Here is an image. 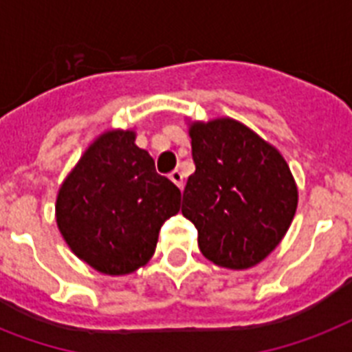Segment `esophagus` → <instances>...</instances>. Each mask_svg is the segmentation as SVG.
<instances>
[{
    "label": "esophagus",
    "instance_id": "esophagus-1",
    "mask_svg": "<svg viewBox=\"0 0 352 352\" xmlns=\"http://www.w3.org/2000/svg\"><path fill=\"white\" fill-rule=\"evenodd\" d=\"M170 179H171V181H173V182H175L177 186H179V188H181V190H182V186H184V181H182L181 170H173V171H171V173H170Z\"/></svg>",
    "mask_w": 352,
    "mask_h": 352
}]
</instances>
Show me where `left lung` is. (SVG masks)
I'll return each instance as SVG.
<instances>
[{
  "label": "left lung",
  "instance_id": "left-lung-1",
  "mask_svg": "<svg viewBox=\"0 0 352 352\" xmlns=\"http://www.w3.org/2000/svg\"><path fill=\"white\" fill-rule=\"evenodd\" d=\"M195 173L182 193V215L215 265L245 270L281 243L298 208V186L283 155L234 118L192 122Z\"/></svg>",
  "mask_w": 352,
  "mask_h": 352
}]
</instances>
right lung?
Returning a JSON list of instances; mask_svg holds the SVG:
<instances>
[{"instance_id":"add662e5","label":"right lung","mask_w":352,"mask_h":352,"mask_svg":"<svg viewBox=\"0 0 352 352\" xmlns=\"http://www.w3.org/2000/svg\"><path fill=\"white\" fill-rule=\"evenodd\" d=\"M181 210V190L155 171L135 131L102 133L60 186L56 225L69 248L107 276L151 259L160 226Z\"/></svg>"}]
</instances>
